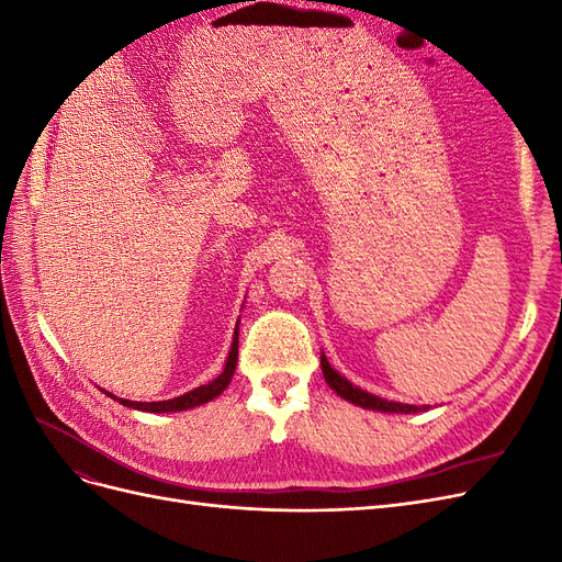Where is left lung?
I'll return each instance as SVG.
<instances>
[{"mask_svg": "<svg viewBox=\"0 0 562 562\" xmlns=\"http://www.w3.org/2000/svg\"><path fill=\"white\" fill-rule=\"evenodd\" d=\"M321 370H323V378H326L328 386L335 391L337 396H342L345 401L353 403V405H361L368 407V411H380V413H419V411H427V405H407V403H394V401H386L380 396H372L368 391L353 386L347 378L339 375L337 370L330 368L326 356H321Z\"/></svg>", "mask_w": 562, "mask_h": 562, "instance_id": "left-lung-1", "label": "left lung"}]
</instances>
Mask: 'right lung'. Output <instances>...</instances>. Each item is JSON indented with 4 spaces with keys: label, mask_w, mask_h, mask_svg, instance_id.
Instances as JSON below:
<instances>
[{
    "label": "right lung",
    "mask_w": 562,
    "mask_h": 562,
    "mask_svg": "<svg viewBox=\"0 0 562 562\" xmlns=\"http://www.w3.org/2000/svg\"><path fill=\"white\" fill-rule=\"evenodd\" d=\"M236 356H239V326H236V333H234V342H232V349H229V356H227L225 370L220 372V375L213 382L201 384V386H196L192 391H187V394H182L178 398L157 401V403H140V401L116 398V396L110 394V391H105V394L112 396L114 401H119L122 405L135 407V411H143V413H180V411H190V407L203 405V403H209L215 396L223 394V391L227 389V384L232 382V375H234V370H236Z\"/></svg>",
    "instance_id": "add662e5"
}]
</instances>
